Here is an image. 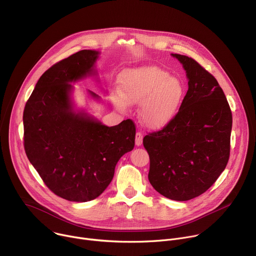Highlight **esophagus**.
Returning a JSON list of instances; mask_svg holds the SVG:
<instances>
[{"label": "esophagus", "instance_id": "obj_1", "mask_svg": "<svg viewBox=\"0 0 256 256\" xmlns=\"http://www.w3.org/2000/svg\"><path fill=\"white\" fill-rule=\"evenodd\" d=\"M142 142V134L140 132H138L136 134V146H140Z\"/></svg>", "mask_w": 256, "mask_h": 256}]
</instances>
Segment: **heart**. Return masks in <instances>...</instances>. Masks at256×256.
Returning a JSON list of instances; mask_svg holds the SVG:
<instances>
[{"mask_svg": "<svg viewBox=\"0 0 256 256\" xmlns=\"http://www.w3.org/2000/svg\"><path fill=\"white\" fill-rule=\"evenodd\" d=\"M120 94L114 95L116 106L124 110L128 104H142V122L155 130L174 118L184 95L181 82L155 66L126 70L120 79Z\"/></svg>", "mask_w": 256, "mask_h": 256, "instance_id": "heart-1", "label": "heart"}]
</instances>
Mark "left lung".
Wrapping results in <instances>:
<instances>
[{
	"label": "left lung",
	"instance_id": "1",
	"mask_svg": "<svg viewBox=\"0 0 256 256\" xmlns=\"http://www.w3.org/2000/svg\"><path fill=\"white\" fill-rule=\"evenodd\" d=\"M172 56L186 70L188 93L174 118L142 144L152 186L167 198L184 202L206 192L226 168L232 112L212 74L192 58Z\"/></svg>",
	"mask_w": 256,
	"mask_h": 256
}]
</instances>
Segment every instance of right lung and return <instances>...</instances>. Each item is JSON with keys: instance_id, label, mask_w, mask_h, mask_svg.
<instances>
[{"instance_id": "add662e5", "label": "right lung", "mask_w": 256, "mask_h": 256, "mask_svg": "<svg viewBox=\"0 0 256 256\" xmlns=\"http://www.w3.org/2000/svg\"><path fill=\"white\" fill-rule=\"evenodd\" d=\"M98 54L83 50L50 66L36 83L23 112L27 158L46 186L70 202L98 198L112 182L120 157L134 147L132 120L109 128L84 112L72 110L70 83L95 74Z\"/></svg>"}]
</instances>
